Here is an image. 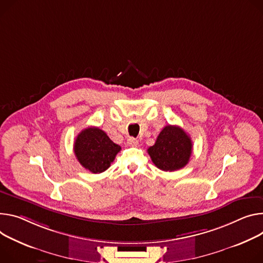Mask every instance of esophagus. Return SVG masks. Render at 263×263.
<instances>
[{
	"label": "esophagus",
	"instance_id": "obj_1",
	"mask_svg": "<svg viewBox=\"0 0 263 263\" xmlns=\"http://www.w3.org/2000/svg\"><path fill=\"white\" fill-rule=\"evenodd\" d=\"M128 145L131 147H136L138 145V139H136L134 137H130L128 139Z\"/></svg>",
	"mask_w": 263,
	"mask_h": 263
}]
</instances>
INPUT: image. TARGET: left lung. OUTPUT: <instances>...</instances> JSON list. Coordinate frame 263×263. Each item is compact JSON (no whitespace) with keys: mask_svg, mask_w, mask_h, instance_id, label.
I'll return each instance as SVG.
<instances>
[{"mask_svg":"<svg viewBox=\"0 0 263 263\" xmlns=\"http://www.w3.org/2000/svg\"><path fill=\"white\" fill-rule=\"evenodd\" d=\"M192 140L178 126H165L148 149L153 163L165 172L179 170L189 162L192 154Z\"/></svg>","mask_w":263,"mask_h":263,"instance_id":"1","label":"left lung"}]
</instances>
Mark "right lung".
<instances>
[{
  "mask_svg": "<svg viewBox=\"0 0 263 263\" xmlns=\"http://www.w3.org/2000/svg\"><path fill=\"white\" fill-rule=\"evenodd\" d=\"M73 149L84 168L98 174L109 168L122 148L114 144L100 128L89 127L77 136Z\"/></svg>",
  "mask_w": 263,
  "mask_h": 263,
  "instance_id": "1",
  "label": "right lung"
}]
</instances>
